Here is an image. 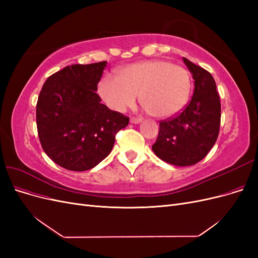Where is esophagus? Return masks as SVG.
<instances>
[{
    "instance_id": "esophagus-1",
    "label": "esophagus",
    "mask_w": 258,
    "mask_h": 258,
    "mask_svg": "<svg viewBox=\"0 0 258 258\" xmlns=\"http://www.w3.org/2000/svg\"><path fill=\"white\" fill-rule=\"evenodd\" d=\"M141 121H142L141 117H131V118H130V122L131 123H139V122H141Z\"/></svg>"
}]
</instances>
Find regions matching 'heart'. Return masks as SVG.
Returning a JSON list of instances; mask_svg holds the SVG:
<instances>
[{"mask_svg":"<svg viewBox=\"0 0 258 258\" xmlns=\"http://www.w3.org/2000/svg\"><path fill=\"white\" fill-rule=\"evenodd\" d=\"M191 76L184 67L166 60H150L124 67L118 77L107 74L99 85L108 107L123 112L136 102L157 118H170L183 111L189 100Z\"/></svg>","mask_w":258,"mask_h":258,"instance_id":"heart-1","label":"heart"}]
</instances>
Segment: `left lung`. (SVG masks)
<instances>
[{
    "mask_svg": "<svg viewBox=\"0 0 258 258\" xmlns=\"http://www.w3.org/2000/svg\"><path fill=\"white\" fill-rule=\"evenodd\" d=\"M195 80L194 95L181 113L159 121L153 152L174 166H192L215 144L221 124V100L210 72L183 58Z\"/></svg>",
    "mask_w": 258,
    "mask_h": 258,
    "instance_id": "left-lung-1",
    "label": "left lung"
}]
</instances>
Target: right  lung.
<instances>
[{
    "label": "right lung",
    "instance_id": "obj_1",
    "mask_svg": "<svg viewBox=\"0 0 258 258\" xmlns=\"http://www.w3.org/2000/svg\"><path fill=\"white\" fill-rule=\"evenodd\" d=\"M106 61L73 64L50 75L36 103V126L44 152L60 167L86 171L111 153L129 117L101 103L96 92Z\"/></svg>",
    "mask_w": 258,
    "mask_h": 258
}]
</instances>
